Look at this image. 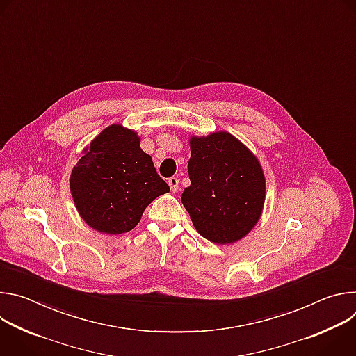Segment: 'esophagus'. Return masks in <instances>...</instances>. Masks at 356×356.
I'll list each match as a JSON object with an SVG mask.
<instances>
[{
	"instance_id": "34e87169",
	"label": "esophagus",
	"mask_w": 356,
	"mask_h": 356,
	"mask_svg": "<svg viewBox=\"0 0 356 356\" xmlns=\"http://www.w3.org/2000/svg\"><path fill=\"white\" fill-rule=\"evenodd\" d=\"M168 183H169V186H170L172 193H176V191L179 190V179H177V177H170Z\"/></svg>"
}]
</instances>
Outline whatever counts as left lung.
Here are the masks:
<instances>
[{
	"instance_id": "8db88e82",
	"label": "left lung",
	"mask_w": 356,
	"mask_h": 356,
	"mask_svg": "<svg viewBox=\"0 0 356 356\" xmlns=\"http://www.w3.org/2000/svg\"><path fill=\"white\" fill-rule=\"evenodd\" d=\"M190 186L181 202L197 232L216 243L243 238L258 222L265 176L258 159L228 132L190 139Z\"/></svg>"
}]
</instances>
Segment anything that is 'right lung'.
<instances>
[{"label":"right lung","instance_id":"1","mask_svg":"<svg viewBox=\"0 0 356 356\" xmlns=\"http://www.w3.org/2000/svg\"><path fill=\"white\" fill-rule=\"evenodd\" d=\"M70 190L77 211L91 228L117 235L136 227L150 202L170 188L140 149L138 135L111 125L73 168Z\"/></svg>","mask_w":356,"mask_h":356}]
</instances>
